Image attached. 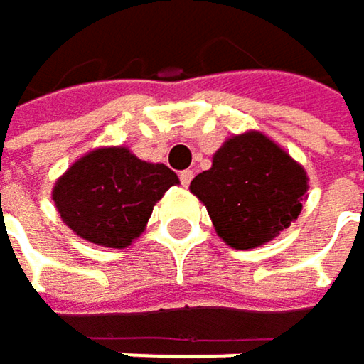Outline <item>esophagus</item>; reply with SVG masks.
Listing matches in <instances>:
<instances>
[{"label": "esophagus", "mask_w": 364, "mask_h": 364, "mask_svg": "<svg viewBox=\"0 0 364 364\" xmlns=\"http://www.w3.org/2000/svg\"><path fill=\"white\" fill-rule=\"evenodd\" d=\"M193 171L191 169H184V171H180V182H182V186H188L191 184V180H193Z\"/></svg>", "instance_id": "obj_1"}]
</instances>
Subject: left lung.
<instances>
[{"label":"left lung","instance_id":"left-lung-1","mask_svg":"<svg viewBox=\"0 0 364 364\" xmlns=\"http://www.w3.org/2000/svg\"><path fill=\"white\" fill-rule=\"evenodd\" d=\"M307 171L261 131L229 137L212 167L191 182L208 208L218 237L235 250L259 248L277 237L303 210Z\"/></svg>","mask_w":364,"mask_h":364}]
</instances>
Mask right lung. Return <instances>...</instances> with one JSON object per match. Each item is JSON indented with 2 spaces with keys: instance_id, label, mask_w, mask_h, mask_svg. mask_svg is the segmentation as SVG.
I'll use <instances>...</instances> for the list:
<instances>
[{
  "instance_id": "1",
  "label": "right lung",
  "mask_w": 364,
  "mask_h": 364,
  "mask_svg": "<svg viewBox=\"0 0 364 364\" xmlns=\"http://www.w3.org/2000/svg\"><path fill=\"white\" fill-rule=\"evenodd\" d=\"M176 184L180 180L167 165L141 161L124 146H103L72 163L55 182L53 201L78 237L103 248H127Z\"/></svg>"
}]
</instances>
